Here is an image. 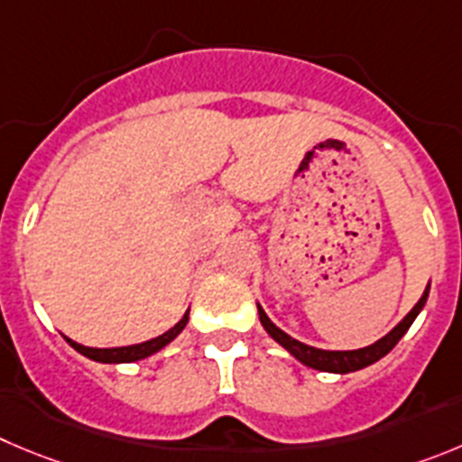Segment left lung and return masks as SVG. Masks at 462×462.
I'll use <instances>...</instances> for the list:
<instances>
[{
	"instance_id": "obj_1",
	"label": "left lung",
	"mask_w": 462,
	"mask_h": 462,
	"mask_svg": "<svg viewBox=\"0 0 462 462\" xmlns=\"http://www.w3.org/2000/svg\"><path fill=\"white\" fill-rule=\"evenodd\" d=\"M429 290H430V282L426 284L424 294H421V299L417 300L415 308H412L406 317L401 319L399 326H394V328H392L385 337H381L378 342H374L372 346L357 348V351H323V348L308 346V344L299 342V339L290 337V335L284 333V330H280L278 326H275V323L266 317V312L262 310L260 303H257V312H260V321H262V326H264L266 333H269L271 337L280 344V346L287 348V351H290L296 360L303 362L305 367H312V369H319V372H330V374H348V372H357V369L369 367V365H374V362L381 360L383 356H387V353H390L392 348L399 344V339L408 333V328L412 326V321L417 319V314H420L421 308L426 305Z\"/></svg>"
}]
</instances>
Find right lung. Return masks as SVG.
<instances>
[{"instance_id":"add662e5","label":"right lung","mask_w":462,"mask_h":462,"mask_svg":"<svg viewBox=\"0 0 462 462\" xmlns=\"http://www.w3.org/2000/svg\"><path fill=\"white\" fill-rule=\"evenodd\" d=\"M187 321H189V310L184 312V317L180 319V321L175 323L171 330H166L163 335H159V337H154V339H148V342H143V344H132V346L90 348V346H81V344L72 342L70 337H66V342L70 344L75 351H79L81 356L90 357V360H95V362H106V365H118V362H136V360H143V357L152 356V353L162 351L166 344H171L172 339L182 333L184 326H187Z\"/></svg>"}]
</instances>
